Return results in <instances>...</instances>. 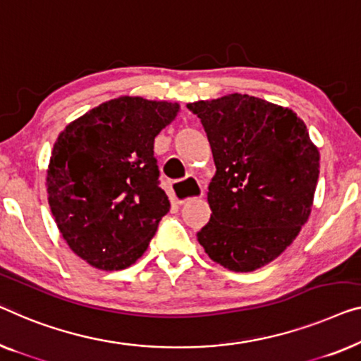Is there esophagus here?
I'll return each instance as SVG.
<instances>
[{"label": "esophagus", "mask_w": 361, "mask_h": 361, "mask_svg": "<svg viewBox=\"0 0 361 361\" xmlns=\"http://www.w3.org/2000/svg\"><path fill=\"white\" fill-rule=\"evenodd\" d=\"M171 193H172V198H174L177 203H185L187 200H190V198L202 197L203 189L202 185L198 184L197 179H193V177H187L182 184L180 182L172 184Z\"/></svg>", "instance_id": "1"}]
</instances>
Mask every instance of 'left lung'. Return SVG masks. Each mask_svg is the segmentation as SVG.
Wrapping results in <instances>:
<instances>
[{
  "label": "left lung",
  "mask_w": 361,
  "mask_h": 361,
  "mask_svg": "<svg viewBox=\"0 0 361 361\" xmlns=\"http://www.w3.org/2000/svg\"><path fill=\"white\" fill-rule=\"evenodd\" d=\"M200 118L216 172L212 216L198 231L213 262L252 271L275 260L311 215L319 149L288 107L249 94L187 104Z\"/></svg>",
  "instance_id": "8db88e82"
}]
</instances>
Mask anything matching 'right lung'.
<instances>
[{"label": "right lung", "mask_w": 361, "mask_h": 361, "mask_svg": "<svg viewBox=\"0 0 361 361\" xmlns=\"http://www.w3.org/2000/svg\"><path fill=\"white\" fill-rule=\"evenodd\" d=\"M179 111L177 102L120 96L73 120L56 138L49 205L66 244L92 267L133 265L169 212L153 149Z\"/></svg>", "instance_id": "right-lung-1"}]
</instances>
